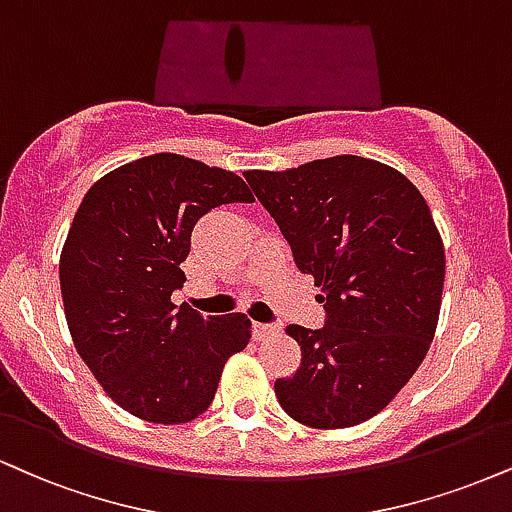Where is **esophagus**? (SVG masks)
Here are the masks:
<instances>
[{"label": "esophagus", "mask_w": 512, "mask_h": 512, "mask_svg": "<svg viewBox=\"0 0 512 512\" xmlns=\"http://www.w3.org/2000/svg\"><path fill=\"white\" fill-rule=\"evenodd\" d=\"M279 326L276 324H262V322H255L252 324V336L257 338V341H264V338H272L274 334H279Z\"/></svg>", "instance_id": "esophagus-1"}]
</instances>
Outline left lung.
Wrapping results in <instances>:
<instances>
[{
	"mask_svg": "<svg viewBox=\"0 0 512 512\" xmlns=\"http://www.w3.org/2000/svg\"><path fill=\"white\" fill-rule=\"evenodd\" d=\"M243 176L326 310L322 329L286 326L303 360L276 379V398L305 427H355L396 398L434 341L446 255L429 205L400 171L355 155Z\"/></svg>",
	"mask_w": 512,
	"mask_h": 512,
	"instance_id": "left-lung-1",
	"label": "left lung"
}]
</instances>
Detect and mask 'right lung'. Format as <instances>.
I'll return each mask as SVG.
<instances>
[{
  "instance_id": "right-lung-1",
  "label": "right lung",
  "mask_w": 512,
  "mask_h": 512,
  "mask_svg": "<svg viewBox=\"0 0 512 512\" xmlns=\"http://www.w3.org/2000/svg\"><path fill=\"white\" fill-rule=\"evenodd\" d=\"M255 202L233 171L159 152L109 171L85 193L61 248L73 346L119 408L183 424L209 408L221 372L250 341L240 312L202 317L171 303L202 214Z\"/></svg>"
}]
</instances>
